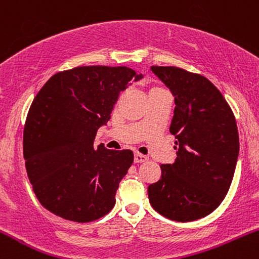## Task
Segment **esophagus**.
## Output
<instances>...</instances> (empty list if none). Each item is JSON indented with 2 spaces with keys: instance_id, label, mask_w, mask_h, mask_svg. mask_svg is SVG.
Returning <instances> with one entry per match:
<instances>
[{
  "instance_id": "obj_1",
  "label": "esophagus",
  "mask_w": 259,
  "mask_h": 259,
  "mask_svg": "<svg viewBox=\"0 0 259 259\" xmlns=\"http://www.w3.org/2000/svg\"><path fill=\"white\" fill-rule=\"evenodd\" d=\"M147 159H148V157L145 156V154H141L139 152H136L135 154H134V162L135 163H142Z\"/></svg>"
}]
</instances>
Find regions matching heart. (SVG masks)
Listing matches in <instances>:
<instances>
[{
	"mask_svg": "<svg viewBox=\"0 0 259 259\" xmlns=\"http://www.w3.org/2000/svg\"><path fill=\"white\" fill-rule=\"evenodd\" d=\"M164 92H168V90L163 85L158 84L157 81H150V82H148V94H150V97L154 96V95L164 94Z\"/></svg>",
	"mask_w": 259,
	"mask_h": 259,
	"instance_id": "heart-1",
	"label": "heart"
}]
</instances>
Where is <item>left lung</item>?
Returning <instances> with one entry per match:
<instances>
[{"label":"left lung","mask_w":259,"mask_h":259,"mask_svg":"<svg viewBox=\"0 0 259 259\" xmlns=\"http://www.w3.org/2000/svg\"><path fill=\"white\" fill-rule=\"evenodd\" d=\"M174 95L169 132L177 158L160 164V178L148 186L154 210L175 222H192L212 213L233 181L239 133L230 106L206 76L179 67L152 65Z\"/></svg>","instance_id":"1"}]
</instances>
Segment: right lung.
Returning a JSON list of instances; mask_svg holds the SVG:
<instances>
[{"mask_svg": "<svg viewBox=\"0 0 259 259\" xmlns=\"http://www.w3.org/2000/svg\"><path fill=\"white\" fill-rule=\"evenodd\" d=\"M134 78L141 74L127 67H75L52 75L35 96L23 153L38 202L55 215L89 223L114 207L134 153L95 147L94 140Z\"/></svg>", "mask_w": 259, "mask_h": 259, "instance_id": "1", "label": "right lung"}]
</instances>
